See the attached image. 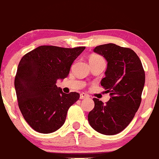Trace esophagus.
I'll use <instances>...</instances> for the list:
<instances>
[{"instance_id": "obj_1", "label": "esophagus", "mask_w": 159, "mask_h": 159, "mask_svg": "<svg viewBox=\"0 0 159 159\" xmlns=\"http://www.w3.org/2000/svg\"><path fill=\"white\" fill-rule=\"evenodd\" d=\"M88 98V95L84 93H81L80 94V99H84V98Z\"/></svg>"}]
</instances>
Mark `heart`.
I'll list each match as a JSON object with an SVG mask.
<instances>
[{"label": "heart", "mask_w": 159, "mask_h": 159, "mask_svg": "<svg viewBox=\"0 0 159 159\" xmlns=\"http://www.w3.org/2000/svg\"><path fill=\"white\" fill-rule=\"evenodd\" d=\"M103 61V58L101 56H98V55H92V56L90 57V61Z\"/></svg>", "instance_id": "b5f03b06"}]
</instances>
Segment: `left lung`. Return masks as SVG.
Here are the masks:
<instances>
[{
    "mask_svg": "<svg viewBox=\"0 0 159 159\" xmlns=\"http://www.w3.org/2000/svg\"><path fill=\"white\" fill-rule=\"evenodd\" d=\"M93 51L107 61L105 78L101 84L111 98L106 104L93 98L94 107L88 119L97 132L112 136L129 124L139 107L145 71L139 56L129 48L108 43L97 46Z\"/></svg>",
    "mask_w": 159,
    "mask_h": 159,
    "instance_id": "1",
    "label": "left lung"
}]
</instances>
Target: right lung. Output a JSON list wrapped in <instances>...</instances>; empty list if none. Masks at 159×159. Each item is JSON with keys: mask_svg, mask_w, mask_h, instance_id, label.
<instances>
[{"mask_svg": "<svg viewBox=\"0 0 159 159\" xmlns=\"http://www.w3.org/2000/svg\"><path fill=\"white\" fill-rule=\"evenodd\" d=\"M84 49L41 46L21 58L14 80L18 106L25 120L38 133L58 129L70 107L79 99V93H63L56 82L68 76Z\"/></svg>", "mask_w": 159, "mask_h": 159, "instance_id": "1", "label": "right lung"}]
</instances>
